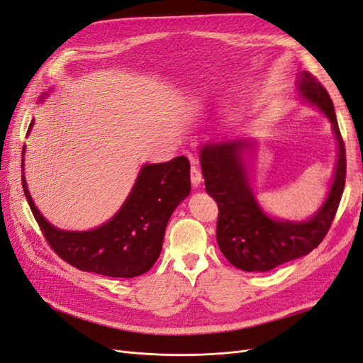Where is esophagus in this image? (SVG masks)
I'll return each instance as SVG.
<instances>
[{
	"mask_svg": "<svg viewBox=\"0 0 363 363\" xmlns=\"http://www.w3.org/2000/svg\"><path fill=\"white\" fill-rule=\"evenodd\" d=\"M192 163H194V167L191 168V182L196 188V186H199L203 180V175H201V171L195 167V160H192Z\"/></svg>",
	"mask_w": 363,
	"mask_h": 363,
	"instance_id": "obj_1",
	"label": "esophagus"
}]
</instances>
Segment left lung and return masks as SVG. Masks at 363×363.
<instances>
[{
    "label": "left lung",
    "mask_w": 363,
    "mask_h": 363,
    "mask_svg": "<svg viewBox=\"0 0 363 363\" xmlns=\"http://www.w3.org/2000/svg\"><path fill=\"white\" fill-rule=\"evenodd\" d=\"M296 92L330 121L337 144L330 189L321 207L307 219H280L268 215L251 188L250 162L255 140H208L200 150L206 192L218 204L216 240L225 259L247 272H267L283 263L303 257L321 244L336 215L345 186V148L333 103L312 74L301 71Z\"/></svg>",
    "instance_id": "obj_1"
}]
</instances>
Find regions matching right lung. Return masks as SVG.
Returning <instances> with one entry per match:
<instances>
[{
    "mask_svg": "<svg viewBox=\"0 0 363 363\" xmlns=\"http://www.w3.org/2000/svg\"><path fill=\"white\" fill-rule=\"evenodd\" d=\"M47 94L40 96V101ZM35 124L30 123L27 136ZM23 188L33 215L50 247L65 262L86 272L107 277L133 279L151 269L160 256L164 230L172 212L191 194V164L184 156L163 163H147L119 211L107 223L84 232L60 230L38 211L27 188Z\"/></svg>",
    "mask_w": 363,
    "mask_h": 363,
    "instance_id": "1",
    "label": "right lung"
}]
</instances>
